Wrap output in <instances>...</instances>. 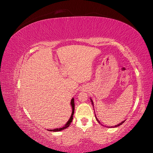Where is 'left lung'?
Wrapping results in <instances>:
<instances>
[{
  "label": "left lung",
  "instance_id": "obj_1",
  "mask_svg": "<svg viewBox=\"0 0 153 153\" xmlns=\"http://www.w3.org/2000/svg\"><path fill=\"white\" fill-rule=\"evenodd\" d=\"M91 103H92V105H93V100H91ZM95 118H96V120H97V122H98L99 123H100V122H99V120H98V119H97V117H96V115H95ZM125 121H123V122H122L121 123H119V124H118V125H116V126H115L114 127H117V126H120V125H122V123H123V122H124Z\"/></svg>",
  "mask_w": 153,
  "mask_h": 153
}]
</instances>
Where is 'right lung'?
Listing matches in <instances>:
<instances>
[{
  "label": "right lung",
  "instance_id": "add662e5",
  "mask_svg": "<svg viewBox=\"0 0 153 153\" xmlns=\"http://www.w3.org/2000/svg\"><path fill=\"white\" fill-rule=\"evenodd\" d=\"M71 107H72V113H71V116L70 117V118L69 119V120H68V122L66 123V125H65L64 127H62V128H57V129H51V131H62L63 130V129L67 128L68 127H69L71 122H72V120H73V115H74V108H75V105H74V99H72L71 100Z\"/></svg>",
  "mask_w": 153,
  "mask_h": 153
}]
</instances>
